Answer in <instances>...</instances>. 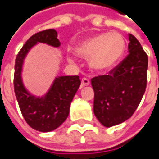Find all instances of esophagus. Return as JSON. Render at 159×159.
<instances>
[{
	"mask_svg": "<svg viewBox=\"0 0 159 159\" xmlns=\"http://www.w3.org/2000/svg\"><path fill=\"white\" fill-rule=\"evenodd\" d=\"M88 85H89V78H87V77L82 78L81 86H82V87H85V86H88Z\"/></svg>",
	"mask_w": 159,
	"mask_h": 159,
	"instance_id": "esophagus-1",
	"label": "esophagus"
}]
</instances>
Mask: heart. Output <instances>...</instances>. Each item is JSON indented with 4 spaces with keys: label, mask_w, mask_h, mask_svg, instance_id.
Returning a JSON list of instances; mask_svg holds the SVG:
<instances>
[{
    "label": "heart",
    "mask_w": 159,
    "mask_h": 159,
    "mask_svg": "<svg viewBox=\"0 0 159 159\" xmlns=\"http://www.w3.org/2000/svg\"><path fill=\"white\" fill-rule=\"evenodd\" d=\"M126 42L118 32L101 33L90 37L74 48L79 57L89 59L90 66L95 70L104 71L111 69L124 55Z\"/></svg>",
    "instance_id": "heart-1"
}]
</instances>
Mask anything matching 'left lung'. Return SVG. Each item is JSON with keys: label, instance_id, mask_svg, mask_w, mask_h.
Wrapping results in <instances>:
<instances>
[{"label": "left lung", "instance_id": "obj_1", "mask_svg": "<svg viewBox=\"0 0 159 159\" xmlns=\"http://www.w3.org/2000/svg\"><path fill=\"white\" fill-rule=\"evenodd\" d=\"M129 54L116 66L108 74L91 78L93 112L105 127L129 119L146 90L148 56L134 35H129Z\"/></svg>", "mask_w": 159, "mask_h": 159}]
</instances>
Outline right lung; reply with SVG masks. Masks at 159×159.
Listing matches in <instances>:
<instances>
[{
  "label": "right lung",
  "instance_id": "right-lung-1",
  "mask_svg": "<svg viewBox=\"0 0 159 159\" xmlns=\"http://www.w3.org/2000/svg\"><path fill=\"white\" fill-rule=\"evenodd\" d=\"M36 43L58 48L60 42L54 29H46L35 33L23 46L15 60L14 91L21 112L26 123L39 132H50L58 128L69 116L70 103L80 87L78 75L60 76L53 82L48 93L44 97H35L25 89L22 78L23 61L28 50Z\"/></svg>",
  "mask_w": 159,
  "mask_h": 159
}]
</instances>
